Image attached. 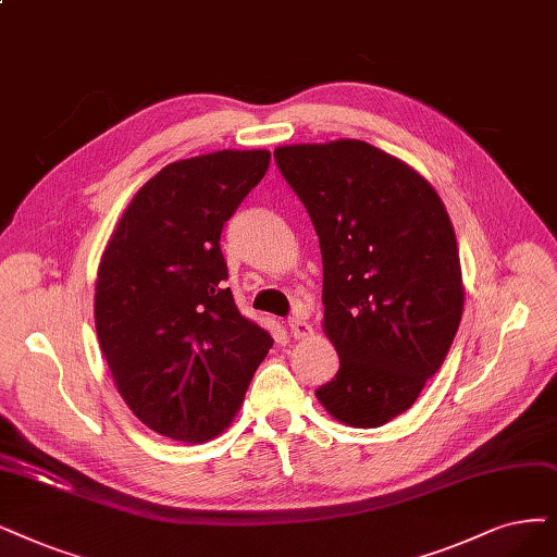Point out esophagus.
Returning a JSON list of instances; mask_svg holds the SVG:
<instances>
[{
  "mask_svg": "<svg viewBox=\"0 0 557 557\" xmlns=\"http://www.w3.org/2000/svg\"><path fill=\"white\" fill-rule=\"evenodd\" d=\"M289 331H292V337L294 339H302V337H310L312 335V327L307 325V321L305 319H300V317H294V319H289Z\"/></svg>",
  "mask_w": 557,
  "mask_h": 557,
  "instance_id": "esophagus-1",
  "label": "esophagus"
}]
</instances>
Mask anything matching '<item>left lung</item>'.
Listing matches in <instances>:
<instances>
[{"label":"left lung","instance_id":"8db88e82","mask_svg":"<svg viewBox=\"0 0 557 557\" xmlns=\"http://www.w3.org/2000/svg\"><path fill=\"white\" fill-rule=\"evenodd\" d=\"M273 156L321 245L323 327L339 369L317 397L348 426H381L413 406L459 331L449 215L429 181L367 141L294 144Z\"/></svg>","mask_w":557,"mask_h":557}]
</instances>
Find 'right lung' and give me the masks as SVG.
<instances>
[{"label": "right lung", "instance_id": "obj_1", "mask_svg": "<svg viewBox=\"0 0 557 557\" xmlns=\"http://www.w3.org/2000/svg\"><path fill=\"white\" fill-rule=\"evenodd\" d=\"M268 162V151H215L168 164L133 197L100 259V351L121 397L160 436H218L273 346L238 312L220 247Z\"/></svg>", "mask_w": 557, "mask_h": 557}]
</instances>
